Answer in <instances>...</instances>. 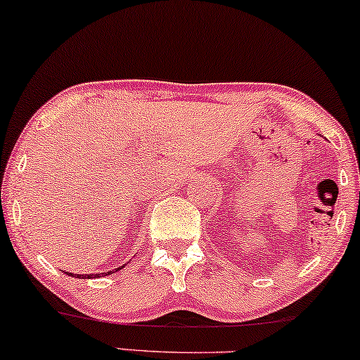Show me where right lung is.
<instances>
[{
  "label": "right lung",
  "instance_id": "right-lung-1",
  "mask_svg": "<svg viewBox=\"0 0 360 360\" xmlns=\"http://www.w3.org/2000/svg\"><path fill=\"white\" fill-rule=\"evenodd\" d=\"M121 269V267H120ZM120 269H115V271H120ZM68 274V272H66ZM109 274H112V271H109V272H101V274H86L84 277L86 279H89V277H103V276H109ZM68 276H75V277H81L79 274H68Z\"/></svg>",
  "mask_w": 360,
  "mask_h": 360
}]
</instances>
